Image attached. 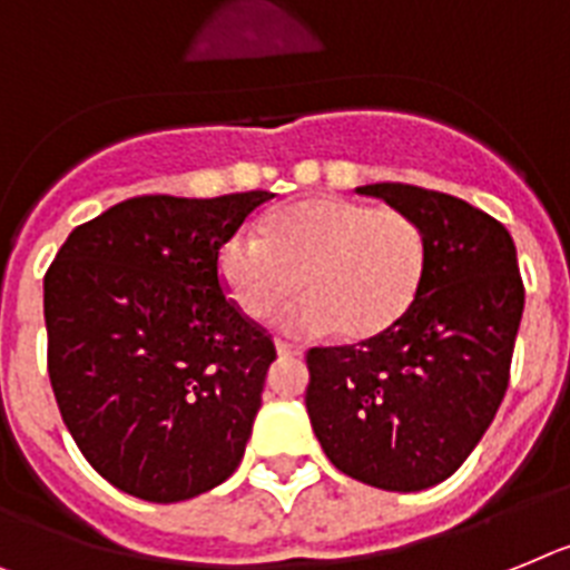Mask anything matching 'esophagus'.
Wrapping results in <instances>:
<instances>
[{"instance_id":"esophagus-1","label":"esophagus","mask_w":570,"mask_h":570,"mask_svg":"<svg viewBox=\"0 0 570 570\" xmlns=\"http://www.w3.org/2000/svg\"><path fill=\"white\" fill-rule=\"evenodd\" d=\"M275 347H277V353H281V356H301V353H304L298 344H289V342H284V338H277Z\"/></svg>"}]
</instances>
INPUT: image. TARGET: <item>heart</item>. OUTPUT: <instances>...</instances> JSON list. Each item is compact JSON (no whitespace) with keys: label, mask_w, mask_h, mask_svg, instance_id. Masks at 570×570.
<instances>
[{"label":"heart","mask_w":570,"mask_h":570,"mask_svg":"<svg viewBox=\"0 0 570 570\" xmlns=\"http://www.w3.org/2000/svg\"><path fill=\"white\" fill-rule=\"evenodd\" d=\"M429 243L417 219L336 194L304 196L269 212L261 237L234 234L217 252L219 284L252 322H266L295 293L307 298L281 315L289 333L371 342L417 304Z\"/></svg>","instance_id":"b5f03b06"}]
</instances>
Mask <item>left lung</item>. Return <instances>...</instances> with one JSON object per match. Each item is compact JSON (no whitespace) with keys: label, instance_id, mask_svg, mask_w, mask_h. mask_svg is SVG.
<instances>
[{"label":"left lung","instance_id":"8db88e82","mask_svg":"<svg viewBox=\"0 0 570 570\" xmlns=\"http://www.w3.org/2000/svg\"><path fill=\"white\" fill-rule=\"evenodd\" d=\"M411 214L429 269L391 333L309 347V423L330 463L362 484L417 492L446 481L507 394L524 284L499 219L458 196L403 181L356 188Z\"/></svg>","mask_w":570,"mask_h":570}]
</instances>
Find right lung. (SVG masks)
Returning a JSON list of instances; mask_svg holds the SVG:
<instances>
[{"mask_svg": "<svg viewBox=\"0 0 570 570\" xmlns=\"http://www.w3.org/2000/svg\"><path fill=\"white\" fill-rule=\"evenodd\" d=\"M269 190L132 196L69 234L42 281L49 380L83 458L170 504L246 452L275 342L226 298L219 246Z\"/></svg>", "mask_w": 570, "mask_h": 570, "instance_id": "1", "label": "right lung"}]
</instances>
